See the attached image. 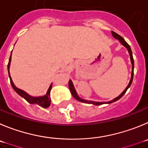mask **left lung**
I'll list each match as a JSON object with an SVG mask.
<instances>
[{"instance_id": "8db88e82", "label": "left lung", "mask_w": 148, "mask_h": 148, "mask_svg": "<svg viewBox=\"0 0 148 148\" xmlns=\"http://www.w3.org/2000/svg\"><path fill=\"white\" fill-rule=\"evenodd\" d=\"M112 35L114 36V38H116V39H118L119 41H120V42L122 43V45H123L124 46H125L126 48H127V51H128L129 52V54H130V61H131V63H132V73H131V78H130V82H129L128 86H127V88H126L125 89V90H124L123 92L122 93V94H120V95L119 96V97H117L116 98H115V99H114L113 100H111L110 102H106V103H111V102H115V101L118 100V99H119L121 98V97H122V96L124 95V94H125V92L127 91V90L128 89V88L130 87V85H131V83H132V81H133V78H134V58H133V54H132V51H131V49H130V46L128 45V43H127V42H126L125 40H124V38H122V37H121L120 35H119L118 34H116V32H112ZM69 89H70V91H71V94H72L73 97L75 98L77 100L79 101V102H85V103H88V104H94V105H96V106H99V105H102V104H104V102H93V101H88V100H86V99H81V98H79V97H78V95H77V92H76L75 89H74V85H73V82L71 80H69Z\"/></svg>"}]
</instances>
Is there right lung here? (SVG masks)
Here are the masks:
<instances>
[{"mask_svg": "<svg viewBox=\"0 0 148 148\" xmlns=\"http://www.w3.org/2000/svg\"><path fill=\"white\" fill-rule=\"evenodd\" d=\"M11 58H12V54L10 58H9V63H8V73H9V77L10 78V83H11L13 89L15 90L16 92L18 93L20 96H21L22 97H23L26 101H27L30 104H37L38 106H40L42 108H48L50 104H51V99H50V91H51V86H52V84H51V86L49 87V90H48L47 93L45 96L43 97H33L29 96V94H26L25 91L21 90V89L18 88L17 87H15V86L13 83L12 80V78L10 77V74H9V66H10V62H11Z\"/></svg>", "mask_w": 148, "mask_h": 148, "instance_id": "1", "label": "right lung"}]
</instances>
